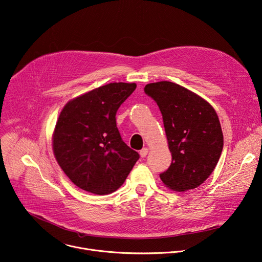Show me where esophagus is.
<instances>
[{"label":"esophagus","mask_w":262,"mask_h":262,"mask_svg":"<svg viewBox=\"0 0 262 262\" xmlns=\"http://www.w3.org/2000/svg\"><path fill=\"white\" fill-rule=\"evenodd\" d=\"M147 154H148V148H147V147H144V148H142V149L140 150V156H141L142 158H145V157L147 156Z\"/></svg>","instance_id":"esophagus-1"}]
</instances>
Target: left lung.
Instances as JSON below:
<instances>
[{
	"mask_svg": "<svg viewBox=\"0 0 262 262\" xmlns=\"http://www.w3.org/2000/svg\"><path fill=\"white\" fill-rule=\"evenodd\" d=\"M144 92L158 104L172 156L160 174L164 185L184 192L202 185L215 169L224 147L219 116L198 94L170 81L148 83Z\"/></svg>",
	"mask_w": 262,
	"mask_h": 262,
	"instance_id": "obj_1",
	"label": "left lung"
}]
</instances>
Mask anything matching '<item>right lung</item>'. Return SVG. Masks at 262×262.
<instances>
[{
	"mask_svg": "<svg viewBox=\"0 0 262 262\" xmlns=\"http://www.w3.org/2000/svg\"><path fill=\"white\" fill-rule=\"evenodd\" d=\"M136 83L112 82L70 100L61 110L52 137L55 159L77 187L104 195L120 188L139 154L121 139L116 113Z\"/></svg>",
	"mask_w": 262,
	"mask_h": 262,
	"instance_id": "right-lung-1",
	"label": "right lung"
}]
</instances>
